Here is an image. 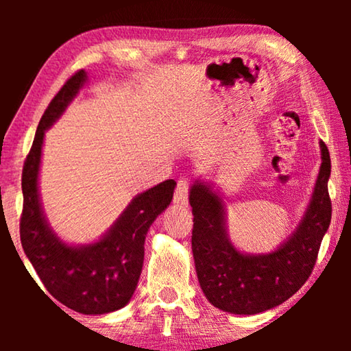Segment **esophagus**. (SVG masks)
Returning a JSON list of instances; mask_svg holds the SVG:
<instances>
[{
    "instance_id": "esophagus-1",
    "label": "esophagus",
    "mask_w": 351,
    "mask_h": 351,
    "mask_svg": "<svg viewBox=\"0 0 351 351\" xmlns=\"http://www.w3.org/2000/svg\"><path fill=\"white\" fill-rule=\"evenodd\" d=\"M187 201H189V181L186 178H181L176 186L175 204L180 207H187Z\"/></svg>"
}]
</instances>
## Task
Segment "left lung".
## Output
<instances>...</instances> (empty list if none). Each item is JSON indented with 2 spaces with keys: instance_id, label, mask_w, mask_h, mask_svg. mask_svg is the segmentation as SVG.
I'll use <instances>...</instances> for the list:
<instances>
[{
  "instance_id": "8db88e82",
  "label": "left lung",
  "mask_w": 351,
  "mask_h": 351,
  "mask_svg": "<svg viewBox=\"0 0 351 351\" xmlns=\"http://www.w3.org/2000/svg\"><path fill=\"white\" fill-rule=\"evenodd\" d=\"M319 145L320 167L310 203L297 228L271 252L237 249L228 234L226 197L204 180H195L190 186L195 269L206 299L218 310L240 316L268 311L308 280L331 221V161L326 145L322 141Z\"/></svg>"
}]
</instances>
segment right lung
Segmentation results:
<instances>
[{"label":"right lung","mask_w":351,"mask_h":351,"mask_svg":"<svg viewBox=\"0 0 351 351\" xmlns=\"http://www.w3.org/2000/svg\"><path fill=\"white\" fill-rule=\"evenodd\" d=\"M88 80L75 73L51 100L38 123L23 167L21 245L54 299L82 314H108L125 306L138 287L144 245L150 226L170 206L176 182L167 180L130 201L100 239L86 245L63 241L47 223L41 206L38 178L45 133L62 117Z\"/></svg>","instance_id":"obj_1"}]
</instances>
